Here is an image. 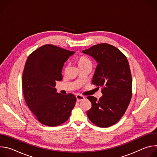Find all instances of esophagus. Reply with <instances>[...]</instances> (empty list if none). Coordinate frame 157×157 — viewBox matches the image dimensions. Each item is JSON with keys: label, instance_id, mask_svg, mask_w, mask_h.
<instances>
[{"label": "esophagus", "instance_id": "obj_1", "mask_svg": "<svg viewBox=\"0 0 157 157\" xmlns=\"http://www.w3.org/2000/svg\"><path fill=\"white\" fill-rule=\"evenodd\" d=\"M76 97L77 102H80V101H82V100H84L85 99V97L82 96V95H81V94H77L76 96Z\"/></svg>", "mask_w": 157, "mask_h": 157}]
</instances>
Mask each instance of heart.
<instances>
[{"instance_id": "b5f03b06", "label": "heart", "mask_w": 157, "mask_h": 157, "mask_svg": "<svg viewBox=\"0 0 157 157\" xmlns=\"http://www.w3.org/2000/svg\"><path fill=\"white\" fill-rule=\"evenodd\" d=\"M88 63H92L91 60L89 59L88 58H87L86 56H81L79 58V59H78L79 66H81V65L86 64H88Z\"/></svg>"}]
</instances>
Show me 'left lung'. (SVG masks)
I'll list each match as a JSON object with an SVG mask.
<instances>
[{
	"instance_id": "left-lung-1",
	"label": "left lung",
	"mask_w": 157,
	"mask_h": 157,
	"mask_svg": "<svg viewBox=\"0 0 157 157\" xmlns=\"http://www.w3.org/2000/svg\"><path fill=\"white\" fill-rule=\"evenodd\" d=\"M82 53L98 63L92 83L102 87V96L87 99L92 104L87 116L94 124L108 127L124 116L132 98V75L126 56L116 47L107 43L93 46Z\"/></svg>"
}]
</instances>
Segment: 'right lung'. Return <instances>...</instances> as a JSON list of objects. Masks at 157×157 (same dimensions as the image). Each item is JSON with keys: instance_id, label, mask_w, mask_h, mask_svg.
Segmentation results:
<instances>
[{"instance_id": "add662e5", "label": "right lung", "mask_w": 157, "mask_h": 157, "mask_svg": "<svg viewBox=\"0 0 157 157\" xmlns=\"http://www.w3.org/2000/svg\"><path fill=\"white\" fill-rule=\"evenodd\" d=\"M75 52L44 44L28 57L22 76V89L27 106L42 124L55 127L70 117L76 98L56 93V82L63 79L64 63Z\"/></svg>"}]
</instances>
